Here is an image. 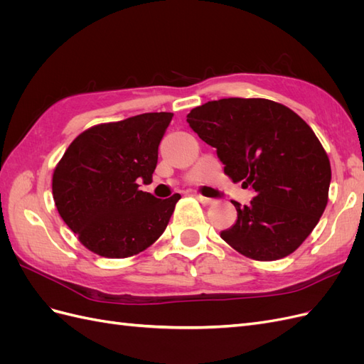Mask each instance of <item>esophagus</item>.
Returning <instances> with one entry per match:
<instances>
[{"instance_id":"obj_1","label":"esophagus","mask_w":364,"mask_h":364,"mask_svg":"<svg viewBox=\"0 0 364 364\" xmlns=\"http://www.w3.org/2000/svg\"><path fill=\"white\" fill-rule=\"evenodd\" d=\"M196 199L199 200L202 205H205V206H209V205L214 203L213 199H209V197H203L202 194H196Z\"/></svg>"}]
</instances>
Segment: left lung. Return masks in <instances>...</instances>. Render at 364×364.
<instances>
[{
	"label": "left lung",
	"mask_w": 364,
	"mask_h": 364,
	"mask_svg": "<svg viewBox=\"0 0 364 364\" xmlns=\"http://www.w3.org/2000/svg\"><path fill=\"white\" fill-rule=\"evenodd\" d=\"M186 121L217 149L225 174L255 191L249 205L232 200L237 222L220 237L250 259L274 261L293 253L321 220L331 182V164L313 129L267 98L208 102Z\"/></svg>",
	"instance_id": "left-lung-1"
}]
</instances>
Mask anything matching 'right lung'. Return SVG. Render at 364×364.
<instances>
[{
	"instance_id": "right-lung-1",
	"label": "right lung",
	"mask_w": 364,
	"mask_h": 364,
	"mask_svg": "<svg viewBox=\"0 0 364 364\" xmlns=\"http://www.w3.org/2000/svg\"><path fill=\"white\" fill-rule=\"evenodd\" d=\"M171 112L97 124L77 136L53 173V199L80 243L105 258H129L162 235L181 194L139 190L158 164Z\"/></svg>"
}]
</instances>
